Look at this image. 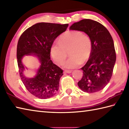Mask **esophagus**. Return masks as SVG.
Segmentation results:
<instances>
[{
  "label": "esophagus",
  "mask_w": 129,
  "mask_h": 129,
  "mask_svg": "<svg viewBox=\"0 0 129 129\" xmlns=\"http://www.w3.org/2000/svg\"><path fill=\"white\" fill-rule=\"evenodd\" d=\"M65 73H71L72 72V70H65L64 72Z\"/></svg>",
  "instance_id": "1"
}]
</instances>
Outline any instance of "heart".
Wrapping results in <instances>:
<instances>
[{
	"label": "heart",
	"instance_id": "heart-1",
	"mask_svg": "<svg viewBox=\"0 0 129 129\" xmlns=\"http://www.w3.org/2000/svg\"><path fill=\"white\" fill-rule=\"evenodd\" d=\"M59 43H53L50 53L54 62L61 65L66 59L68 51L69 58L63 66L68 69L79 66L88 60L91 55L92 44L89 35L78 30L68 31L60 35Z\"/></svg>",
	"mask_w": 129,
	"mask_h": 129
}]
</instances>
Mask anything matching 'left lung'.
<instances>
[{
    "label": "left lung",
    "instance_id": "left-lung-1",
    "mask_svg": "<svg viewBox=\"0 0 129 129\" xmlns=\"http://www.w3.org/2000/svg\"><path fill=\"white\" fill-rule=\"evenodd\" d=\"M70 29L85 33L91 38L92 44L90 58L81 68L83 75L78 83V86L86 92L100 91L110 81L116 61L111 35L103 25L91 19H83L74 23Z\"/></svg>",
    "mask_w": 129,
    "mask_h": 129
}]
</instances>
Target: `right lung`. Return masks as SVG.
<instances>
[{
    "mask_svg": "<svg viewBox=\"0 0 129 129\" xmlns=\"http://www.w3.org/2000/svg\"><path fill=\"white\" fill-rule=\"evenodd\" d=\"M68 24L39 23L24 31L18 40L16 57L21 80L28 91L41 99L51 98L59 89L63 70L50 60V49L54 40L66 31ZM34 53L41 62L37 75L28 78L23 75L21 59L25 54Z\"/></svg>",
    "mask_w": 129,
    "mask_h": 129,
    "instance_id": "obj_1",
    "label": "right lung"
}]
</instances>
